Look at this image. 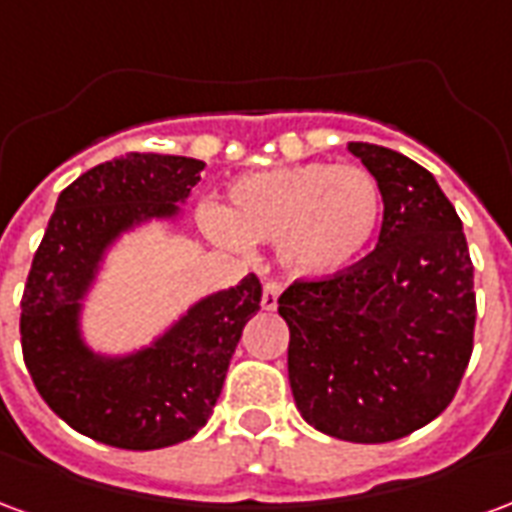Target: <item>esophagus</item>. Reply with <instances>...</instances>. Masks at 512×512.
<instances>
[{
	"mask_svg": "<svg viewBox=\"0 0 512 512\" xmlns=\"http://www.w3.org/2000/svg\"><path fill=\"white\" fill-rule=\"evenodd\" d=\"M279 293H282V285H279V282H266V285H263V299H260V307H263V310H277Z\"/></svg>",
	"mask_w": 512,
	"mask_h": 512,
	"instance_id": "1",
	"label": "esophagus"
}]
</instances>
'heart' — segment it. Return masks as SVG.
Here are the masks:
<instances>
[{"label":"heart","instance_id":"heart-1","mask_svg":"<svg viewBox=\"0 0 512 512\" xmlns=\"http://www.w3.org/2000/svg\"><path fill=\"white\" fill-rule=\"evenodd\" d=\"M381 222V186L365 167L307 161L230 183L211 224L230 244H274L285 271L332 277L365 252Z\"/></svg>","mask_w":512,"mask_h":512}]
</instances>
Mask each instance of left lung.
I'll return each instance as SVG.
<instances>
[{
  "instance_id": "left-lung-1",
  "label": "left lung",
  "mask_w": 512,
  "mask_h": 512,
  "mask_svg": "<svg viewBox=\"0 0 512 512\" xmlns=\"http://www.w3.org/2000/svg\"><path fill=\"white\" fill-rule=\"evenodd\" d=\"M384 197L378 246L279 296L301 417L334 439H403L450 406L474 348V266L436 178L397 150L351 142Z\"/></svg>"
}]
</instances>
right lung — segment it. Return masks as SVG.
<instances>
[{"label": "right lung", "mask_w": 512, "mask_h": 512, "mask_svg": "<svg viewBox=\"0 0 512 512\" xmlns=\"http://www.w3.org/2000/svg\"><path fill=\"white\" fill-rule=\"evenodd\" d=\"M202 161L126 153L62 191L32 257L21 296V351L40 397L73 430L120 450H158L208 422L246 321L260 310V279H241L191 307L156 345L126 359L90 354L79 301L120 230L172 216L200 183Z\"/></svg>", "instance_id": "right-lung-1"}]
</instances>
